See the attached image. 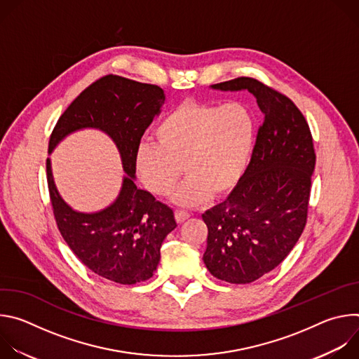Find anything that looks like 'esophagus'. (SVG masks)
I'll return each mask as SVG.
<instances>
[{
	"label": "esophagus",
	"mask_w": 359,
	"mask_h": 359,
	"mask_svg": "<svg viewBox=\"0 0 359 359\" xmlns=\"http://www.w3.org/2000/svg\"><path fill=\"white\" fill-rule=\"evenodd\" d=\"M175 217H176V222H177V223H183L184 220H187V219L190 217V215H189L187 212H183V210H176Z\"/></svg>",
	"instance_id": "1"
}]
</instances>
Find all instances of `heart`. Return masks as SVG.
Masks as SVG:
<instances>
[{"mask_svg": "<svg viewBox=\"0 0 359 359\" xmlns=\"http://www.w3.org/2000/svg\"><path fill=\"white\" fill-rule=\"evenodd\" d=\"M255 126L250 111L237 102L224 105L183 102L155 129L156 143L142 142L135 168L143 184L158 196L172 193L180 206H197L231 193L243 179L254 147Z\"/></svg>", "mask_w": 359, "mask_h": 359, "instance_id": "1", "label": "heart"}]
</instances>
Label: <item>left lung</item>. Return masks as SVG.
<instances>
[{"label": "left lung", "mask_w": 359, "mask_h": 359, "mask_svg": "<svg viewBox=\"0 0 359 359\" xmlns=\"http://www.w3.org/2000/svg\"><path fill=\"white\" fill-rule=\"evenodd\" d=\"M248 90L264 115L245 173L226 201L204 213L203 262L219 280L252 283L274 270L298 241L309 212L316 151L310 126L294 102L257 79L212 85Z\"/></svg>", "instance_id": "obj_1"}]
</instances>
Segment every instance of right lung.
Wrapping results in <instances>:
<instances>
[{
	"label": "right lung",
	"mask_w": 359,
	"mask_h": 359,
	"mask_svg": "<svg viewBox=\"0 0 359 359\" xmlns=\"http://www.w3.org/2000/svg\"><path fill=\"white\" fill-rule=\"evenodd\" d=\"M163 104L162 88L107 75L72 102L49 139L50 155L68 135L96 129L119 150L126 173L121 191L108 208L93 213L76 212L62 198L46 159L49 197L64 240L90 271L119 284L149 280L159 264L163 240L177 226L173 210L135 183L136 149Z\"/></svg>",
	"instance_id": "add662e5"
}]
</instances>
